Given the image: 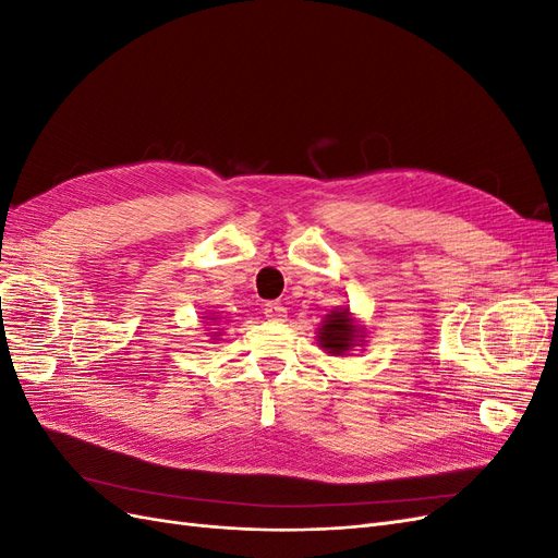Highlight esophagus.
<instances>
[{
    "instance_id": "obj_1",
    "label": "esophagus",
    "mask_w": 558,
    "mask_h": 558,
    "mask_svg": "<svg viewBox=\"0 0 558 558\" xmlns=\"http://www.w3.org/2000/svg\"><path fill=\"white\" fill-rule=\"evenodd\" d=\"M263 314L269 318V320H279L286 316V307L281 305V302H265L263 305Z\"/></svg>"
}]
</instances>
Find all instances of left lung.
I'll return each mask as SVG.
<instances>
[{"instance_id": "8db88e82", "label": "left lung", "mask_w": 558, "mask_h": 558, "mask_svg": "<svg viewBox=\"0 0 558 558\" xmlns=\"http://www.w3.org/2000/svg\"><path fill=\"white\" fill-rule=\"evenodd\" d=\"M363 330L356 326V320L351 318L349 310H332L326 314L324 324L318 328V347L330 356H347L353 347H361Z\"/></svg>"}]
</instances>
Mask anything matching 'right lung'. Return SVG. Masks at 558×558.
<instances>
[{
    "mask_svg": "<svg viewBox=\"0 0 558 558\" xmlns=\"http://www.w3.org/2000/svg\"><path fill=\"white\" fill-rule=\"evenodd\" d=\"M216 318H218V316H216ZM216 318H211V320H216ZM214 337H216V335H214Z\"/></svg>",
    "mask_w": 558,
    "mask_h": 558,
    "instance_id": "obj_1",
    "label": "right lung"
}]
</instances>
